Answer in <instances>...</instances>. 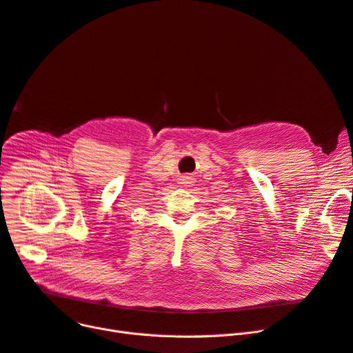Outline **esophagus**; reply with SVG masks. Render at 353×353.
I'll return each mask as SVG.
<instances>
[{"instance_id": "obj_1", "label": "esophagus", "mask_w": 353, "mask_h": 353, "mask_svg": "<svg viewBox=\"0 0 353 353\" xmlns=\"http://www.w3.org/2000/svg\"><path fill=\"white\" fill-rule=\"evenodd\" d=\"M183 177H185V180H189V179H190L189 176H183Z\"/></svg>"}]
</instances>
